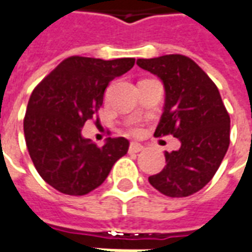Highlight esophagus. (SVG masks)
<instances>
[{
	"label": "esophagus",
	"mask_w": 252,
	"mask_h": 252,
	"mask_svg": "<svg viewBox=\"0 0 252 252\" xmlns=\"http://www.w3.org/2000/svg\"><path fill=\"white\" fill-rule=\"evenodd\" d=\"M144 150V147L139 143H131L129 144V152H133V154H137V152H140V151Z\"/></svg>",
	"instance_id": "esophagus-1"
}]
</instances>
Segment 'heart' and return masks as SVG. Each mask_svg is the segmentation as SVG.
<instances>
[{"mask_svg":"<svg viewBox=\"0 0 252 252\" xmlns=\"http://www.w3.org/2000/svg\"><path fill=\"white\" fill-rule=\"evenodd\" d=\"M129 132H131V133H133V135H137V133H139V128H137V126H129Z\"/></svg>","mask_w":252,"mask_h":252,"instance_id":"b5f03b06","label":"heart"}]
</instances>
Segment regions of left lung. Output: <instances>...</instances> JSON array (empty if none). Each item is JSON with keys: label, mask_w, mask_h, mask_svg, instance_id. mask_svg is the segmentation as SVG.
Returning <instances> with one entry per match:
<instances>
[{"label": "left lung", "mask_w": 252, "mask_h": 252, "mask_svg": "<svg viewBox=\"0 0 252 252\" xmlns=\"http://www.w3.org/2000/svg\"><path fill=\"white\" fill-rule=\"evenodd\" d=\"M136 64L158 76L165 91L155 136L172 135L182 143L164 154L167 164L148 180L165 196H189L214 178L228 150V112L214 81L189 57L165 55Z\"/></svg>", "instance_id": "obj_1"}]
</instances>
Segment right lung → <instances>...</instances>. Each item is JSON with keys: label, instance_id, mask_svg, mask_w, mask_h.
Returning a JSON list of instances; mask_svg holds the SVG:
<instances>
[{"label": "right lung", "instance_id": "obj_1", "mask_svg": "<svg viewBox=\"0 0 252 252\" xmlns=\"http://www.w3.org/2000/svg\"><path fill=\"white\" fill-rule=\"evenodd\" d=\"M133 65L135 59L72 56L32 93L24 119L28 151L41 178L60 192L87 195L104 183L113 164L128 152L126 137H108L97 147L83 137L81 129L102 105L109 83Z\"/></svg>", "mask_w": 252, "mask_h": 252}]
</instances>
